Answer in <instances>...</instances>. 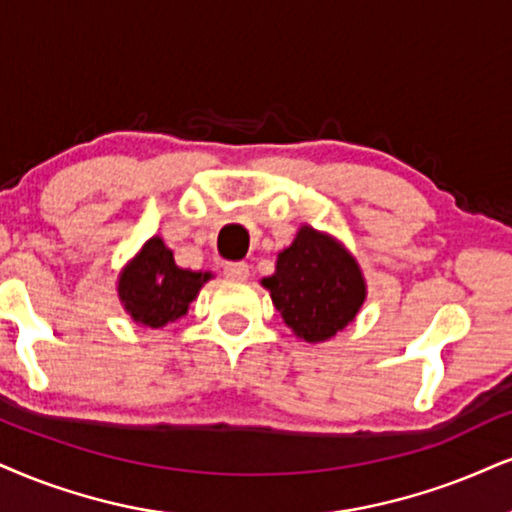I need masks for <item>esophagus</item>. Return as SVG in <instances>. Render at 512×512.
Segmentation results:
<instances>
[{
    "label": "esophagus",
    "mask_w": 512,
    "mask_h": 512,
    "mask_svg": "<svg viewBox=\"0 0 512 512\" xmlns=\"http://www.w3.org/2000/svg\"><path fill=\"white\" fill-rule=\"evenodd\" d=\"M223 275L230 280H246L249 277V266L244 261H230L223 266Z\"/></svg>",
    "instance_id": "34e87169"
}]
</instances>
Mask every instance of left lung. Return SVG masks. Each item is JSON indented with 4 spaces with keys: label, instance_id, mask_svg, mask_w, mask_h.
Returning <instances> with one entry per match:
<instances>
[{
    "label": "left lung",
    "instance_id": "left-lung-1",
    "mask_svg": "<svg viewBox=\"0 0 512 512\" xmlns=\"http://www.w3.org/2000/svg\"><path fill=\"white\" fill-rule=\"evenodd\" d=\"M261 285L282 320L304 342H325L353 323L365 301V280L356 258L337 239L304 225L277 254L275 275Z\"/></svg>",
    "mask_w": 512,
    "mask_h": 512
}]
</instances>
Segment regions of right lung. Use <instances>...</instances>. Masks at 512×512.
I'll use <instances>...</instances> for the list:
<instances>
[{"label":"right lung","instance_id":"1","mask_svg":"<svg viewBox=\"0 0 512 512\" xmlns=\"http://www.w3.org/2000/svg\"><path fill=\"white\" fill-rule=\"evenodd\" d=\"M211 273L175 266L173 251L161 237H151L118 277V296L135 323L163 327L187 313Z\"/></svg>","mask_w":512,"mask_h":512}]
</instances>
